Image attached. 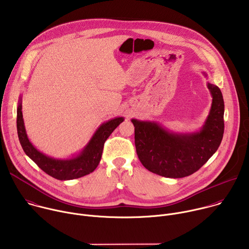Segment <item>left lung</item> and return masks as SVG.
<instances>
[{"label": "left lung", "instance_id": "left-lung-1", "mask_svg": "<svg viewBox=\"0 0 249 249\" xmlns=\"http://www.w3.org/2000/svg\"><path fill=\"white\" fill-rule=\"evenodd\" d=\"M212 106L199 132L177 134L157 122L132 119L138 158L148 170L169 178L196 172L216 153L224 135L225 104L221 89L208 83Z\"/></svg>", "mask_w": 249, "mask_h": 249}]
</instances>
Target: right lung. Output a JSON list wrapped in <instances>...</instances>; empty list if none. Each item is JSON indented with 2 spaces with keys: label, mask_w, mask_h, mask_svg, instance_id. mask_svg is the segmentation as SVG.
Segmentation results:
<instances>
[{
  "label": "right lung",
  "mask_w": 249,
  "mask_h": 249,
  "mask_svg": "<svg viewBox=\"0 0 249 249\" xmlns=\"http://www.w3.org/2000/svg\"><path fill=\"white\" fill-rule=\"evenodd\" d=\"M19 100H21V98H19ZM21 109L22 106L20 101L17 109V128L19 143L24 153L39 166V168L59 180L76 179L92 172L100 161L105 141L124 120L123 117H116L102 123L80 155L68 160H57L40 153L30 143L25 132Z\"/></svg>",
  "instance_id": "1"
}]
</instances>
